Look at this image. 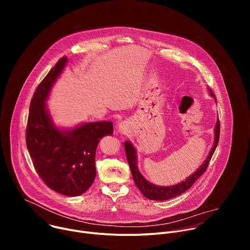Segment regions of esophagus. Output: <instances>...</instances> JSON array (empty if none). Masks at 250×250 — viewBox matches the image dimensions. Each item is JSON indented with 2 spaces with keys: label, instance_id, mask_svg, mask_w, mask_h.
Segmentation results:
<instances>
[{
  "label": "esophagus",
  "instance_id": "34e87169",
  "mask_svg": "<svg viewBox=\"0 0 250 250\" xmlns=\"http://www.w3.org/2000/svg\"><path fill=\"white\" fill-rule=\"evenodd\" d=\"M119 130H120V132H122V133H125L126 130H127L126 125H125V123H122V124L119 125Z\"/></svg>",
  "mask_w": 250,
  "mask_h": 250
}]
</instances>
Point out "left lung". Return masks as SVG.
I'll return each mask as SVG.
<instances>
[{
    "mask_svg": "<svg viewBox=\"0 0 250 250\" xmlns=\"http://www.w3.org/2000/svg\"><path fill=\"white\" fill-rule=\"evenodd\" d=\"M209 94L217 101L216 96L213 95L211 90H209ZM220 125H221L220 121L218 119L216 128H215V142H213V146L211 147L209 154L207 157V159L205 160V162L200 166V168L193 175H191L189 178H187L185 181H183L179 184L173 185V186H164V187L156 186V185H153L150 182H148L146 178L140 174V172L137 169L135 148L133 147V146L130 144L129 141H125V150L126 159H127V162L130 167V171L132 174L134 184L139 189V191L142 193V195L149 200L165 201V200H169L174 197L179 196L182 193L186 192L188 189H190L193 186V184L203 175V173L207 170L208 165L211 159V156L216 150V147L219 144V139H220V129H221Z\"/></svg>",
    "mask_w": 250,
    "mask_h": 250,
    "instance_id": "obj_1",
    "label": "left lung"
}]
</instances>
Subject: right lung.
Here are the masks:
<instances>
[{
  "label": "right lung",
  "instance_id": "right-lung-1",
  "mask_svg": "<svg viewBox=\"0 0 250 250\" xmlns=\"http://www.w3.org/2000/svg\"><path fill=\"white\" fill-rule=\"evenodd\" d=\"M67 62L58 60L35 90L29 104L26 147L39 176L55 192L76 197L85 193L96 177L95 156L100 139L114 132L113 123H86L71 129L53 125L46 109L49 92Z\"/></svg>",
  "mask_w": 250,
  "mask_h": 250
}]
</instances>
